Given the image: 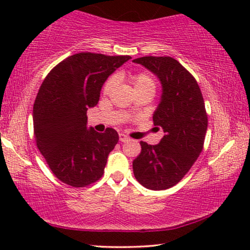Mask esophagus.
Returning a JSON list of instances; mask_svg holds the SVG:
<instances>
[{
	"instance_id": "esophagus-1",
	"label": "esophagus",
	"mask_w": 250,
	"mask_h": 250,
	"mask_svg": "<svg viewBox=\"0 0 250 250\" xmlns=\"http://www.w3.org/2000/svg\"><path fill=\"white\" fill-rule=\"evenodd\" d=\"M119 141H121V142H127V141H129V138L127 135H125V134H123V133H121V134H119Z\"/></svg>"
}]
</instances>
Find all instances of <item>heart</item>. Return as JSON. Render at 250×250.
I'll list each match as a JSON object with an SVG mask.
<instances>
[{"instance_id":"1","label":"heart","mask_w":250,"mask_h":250,"mask_svg":"<svg viewBox=\"0 0 250 250\" xmlns=\"http://www.w3.org/2000/svg\"><path fill=\"white\" fill-rule=\"evenodd\" d=\"M116 77H110L109 80L105 82V84L104 85V94H109L110 92L114 90V87L116 86ZM132 83L134 85V88L138 92H153L155 93L156 90V81L151 75L148 73H138L134 74L132 76Z\"/></svg>"}]
</instances>
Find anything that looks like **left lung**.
<instances>
[{
	"instance_id": "left-lung-1",
	"label": "left lung",
	"mask_w": 250,
	"mask_h": 250,
	"mask_svg": "<svg viewBox=\"0 0 250 250\" xmlns=\"http://www.w3.org/2000/svg\"><path fill=\"white\" fill-rule=\"evenodd\" d=\"M156 75L163 87L153 124L165 135L156 146L141 141V153L133 160L140 184L165 190L179 183L203 151L207 114L194 77L170 57H142L133 60Z\"/></svg>"
}]
</instances>
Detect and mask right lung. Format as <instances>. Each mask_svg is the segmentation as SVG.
I'll return each mask as SVG.
<instances>
[{"label": "right lung", "instance_id": "right-lung-1", "mask_svg": "<svg viewBox=\"0 0 250 250\" xmlns=\"http://www.w3.org/2000/svg\"><path fill=\"white\" fill-rule=\"evenodd\" d=\"M129 56L81 52L47 74L33 108L37 148L61 182L83 188L100 180L118 133L87 127L86 111L98 104L102 85Z\"/></svg>", "mask_w": 250, "mask_h": 250}]
</instances>
